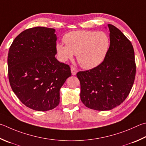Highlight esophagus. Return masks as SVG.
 <instances>
[{
  "label": "esophagus",
  "instance_id": "1",
  "mask_svg": "<svg viewBox=\"0 0 146 146\" xmlns=\"http://www.w3.org/2000/svg\"><path fill=\"white\" fill-rule=\"evenodd\" d=\"M71 71L72 75H75L76 73H77V70H76V68L74 67V66H71Z\"/></svg>",
  "mask_w": 146,
  "mask_h": 146
}]
</instances>
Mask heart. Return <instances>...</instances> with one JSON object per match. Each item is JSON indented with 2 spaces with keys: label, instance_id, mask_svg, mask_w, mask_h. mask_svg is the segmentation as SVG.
<instances>
[{
  "label": "heart",
  "instance_id": "heart-1",
  "mask_svg": "<svg viewBox=\"0 0 146 146\" xmlns=\"http://www.w3.org/2000/svg\"><path fill=\"white\" fill-rule=\"evenodd\" d=\"M62 44H57L56 49L60 60L66 61L77 55L80 65L92 69L102 64L110 47V39L103 32L76 31L66 34Z\"/></svg>",
  "mask_w": 146,
  "mask_h": 146
}]
</instances>
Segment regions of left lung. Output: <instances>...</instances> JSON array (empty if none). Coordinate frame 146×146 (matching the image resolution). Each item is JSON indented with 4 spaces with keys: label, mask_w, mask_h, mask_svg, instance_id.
Instances as JSON below:
<instances>
[{
    "label": "left lung",
    "mask_w": 146,
    "mask_h": 146,
    "mask_svg": "<svg viewBox=\"0 0 146 146\" xmlns=\"http://www.w3.org/2000/svg\"><path fill=\"white\" fill-rule=\"evenodd\" d=\"M110 47L102 64L79 71L80 99L91 109L110 110L123 103L130 92L136 73L133 47L115 26L108 24Z\"/></svg>",
    "instance_id": "8db88e82"
}]
</instances>
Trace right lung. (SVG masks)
I'll list each match as a JSON object with an SVG mask.
<instances>
[{"label":"right lung","instance_id":"right-lung-1","mask_svg":"<svg viewBox=\"0 0 146 146\" xmlns=\"http://www.w3.org/2000/svg\"><path fill=\"white\" fill-rule=\"evenodd\" d=\"M55 29L36 27L16 37L8 57V77L13 91L26 107L37 111L54 109L59 91L71 75L70 66L58 61Z\"/></svg>","mask_w":146,"mask_h":146}]
</instances>
